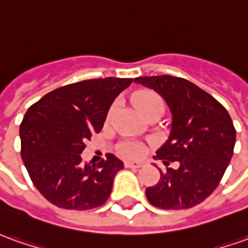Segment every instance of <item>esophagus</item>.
Listing matches in <instances>:
<instances>
[{
	"label": "esophagus",
	"instance_id": "obj_1",
	"mask_svg": "<svg viewBox=\"0 0 248 248\" xmlns=\"http://www.w3.org/2000/svg\"><path fill=\"white\" fill-rule=\"evenodd\" d=\"M125 167H128V169H140L141 163L140 162H127Z\"/></svg>",
	"mask_w": 248,
	"mask_h": 248
}]
</instances>
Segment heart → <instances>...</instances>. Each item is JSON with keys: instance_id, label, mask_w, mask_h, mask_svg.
Wrapping results in <instances>:
<instances>
[{"instance_id": "b5f03b06", "label": "heart", "mask_w": 248, "mask_h": 248, "mask_svg": "<svg viewBox=\"0 0 248 248\" xmlns=\"http://www.w3.org/2000/svg\"><path fill=\"white\" fill-rule=\"evenodd\" d=\"M134 101L136 108L140 110L141 113L144 116L154 113V112H158V110H165V102L162 100L158 93L151 92V90H141L139 93H136L134 97ZM116 107L110 108L109 114H108V119H110V116L114 113ZM117 153L120 154L123 158H127V159H138L141 158L144 155V148L136 143H131V141H125L120 146L117 147Z\"/></svg>"}]
</instances>
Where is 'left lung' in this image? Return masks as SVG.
Instances as JSON below:
<instances>
[{"mask_svg":"<svg viewBox=\"0 0 248 248\" xmlns=\"http://www.w3.org/2000/svg\"><path fill=\"white\" fill-rule=\"evenodd\" d=\"M135 82L158 92L173 114L171 132L155 159L178 162L160 171L146 189L150 204L160 209L199 205L217 187L233 154L236 129L220 102L187 79L173 75L139 77Z\"/></svg>","mask_w":248,"mask_h":248,"instance_id":"8db88e82","label":"left lung"}]
</instances>
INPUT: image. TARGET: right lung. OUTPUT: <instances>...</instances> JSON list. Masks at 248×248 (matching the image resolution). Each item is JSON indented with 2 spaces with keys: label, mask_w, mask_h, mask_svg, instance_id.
Wrapping results in <instances>:
<instances>
[{
  "label": "right lung",
  "mask_w": 248,
  "mask_h": 248,
  "mask_svg": "<svg viewBox=\"0 0 248 248\" xmlns=\"http://www.w3.org/2000/svg\"><path fill=\"white\" fill-rule=\"evenodd\" d=\"M132 78H97L58 88L35 102L20 124L21 158L31 181L51 204L88 211L110 196L114 175L124 167L113 154L95 166L81 154L98 134L108 110Z\"/></svg>",
  "instance_id": "add662e5"
}]
</instances>
